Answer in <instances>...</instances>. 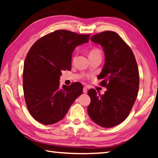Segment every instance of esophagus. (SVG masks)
<instances>
[{
  "label": "esophagus",
  "instance_id": "esophagus-1",
  "mask_svg": "<svg viewBox=\"0 0 158 158\" xmlns=\"http://www.w3.org/2000/svg\"><path fill=\"white\" fill-rule=\"evenodd\" d=\"M83 93H84V94H85V93L88 92V89H87V87H86V86H85L84 88H83Z\"/></svg>",
  "mask_w": 158,
  "mask_h": 158
}]
</instances>
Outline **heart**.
<instances>
[{"instance_id": "obj_1", "label": "heart", "mask_w": 158, "mask_h": 158, "mask_svg": "<svg viewBox=\"0 0 158 158\" xmlns=\"http://www.w3.org/2000/svg\"><path fill=\"white\" fill-rule=\"evenodd\" d=\"M101 51L98 48H93L90 50L89 53V58L90 59L96 58H101Z\"/></svg>"}]
</instances>
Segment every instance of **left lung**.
I'll return each mask as SVG.
<instances>
[{
	"label": "left lung",
	"mask_w": 158,
	"mask_h": 158,
	"mask_svg": "<svg viewBox=\"0 0 158 158\" xmlns=\"http://www.w3.org/2000/svg\"><path fill=\"white\" fill-rule=\"evenodd\" d=\"M102 47L105 62L98 76L105 94L90 89L91 102L88 106L90 118L100 126L111 127L123 122L135 102L139 88V73L135 55L118 34L105 31L90 38Z\"/></svg>",
	"instance_id": "1"
}]
</instances>
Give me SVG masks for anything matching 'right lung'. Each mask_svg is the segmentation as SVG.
I'll return each mask as SVG.
<instances>
[{
    "instance_id": "add662e5",
    "label": "right lung",
    "mask_w": 158,
    "mask_h": 158,
    "mask_svg": "<svg viewBox=\"0 0 158 158\" xmlns=\"http://www.w3.org/2000/svg\"><path fill=\"white\" fill-rule=\"evenodd\" d=\"M90 35L58 30L39 39L29 50L23 70V89L28 111L37 122L51 125L62 119L83 93L79 82L60 86L62 70L71 69L77 46L89 41Z\"/></svg>"
}]
</instances>
